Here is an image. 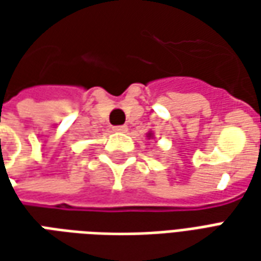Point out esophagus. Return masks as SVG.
Masks as SVG:
<instances>
[{
	"label": "esophagus",
	"mask_w": 261,
	"mask_h": 261,
	"mask_svg": "<svg viewBox=\"0 0 261 261\" xmlns=\"http://www.w3.org/2000/svg\"><path fill=\"white\" fill-rule=\"evenodd\" d=\"M113 130L116 133H125L127 131V125H116V127H113Z\"/></svg>",
	"instance_id": "obj_1"
}]
</instances>
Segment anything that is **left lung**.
<instances>
[{
    "mask_svg": "<svg viewBox=\"0 0 261 261\" xmlns=\"http://www.w3.org/2000/svg\"><path fill=\"white\" fill-rule=\"evenodd\" d=\"M147 137L148 138H153V133H151V131H149V133L147 134Z\"/></svg>",
    "mask_w": 261,
    "mask_h": 261,
    "instance_id": "8db88e82",
    "label": "left lung"
}]
</instances>
